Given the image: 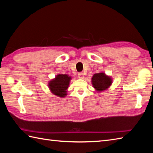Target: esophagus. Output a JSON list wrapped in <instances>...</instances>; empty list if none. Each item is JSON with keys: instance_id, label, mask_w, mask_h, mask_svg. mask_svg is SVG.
Returning a JSON list of instances; mask_svg holds the SVG:
<instances>
[{"instance_id": "esophagus-1", "label": "esophagus", "mask_w": 153, "mask_h": 153, "mask_svg": "<svg viewBox=\"0 0 153 153\" xmlns=\"http://www.w3.org/2000/svg\"><path fill=\"white\" fill-rule=\"evenodd\" d=\"M78 77L80 79H83L84 78V74L82 72H80L78 74Z\"/></svg>"}]
</instances>
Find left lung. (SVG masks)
Segmentation results:
<instances>
[{
  "instance_id": "left-lung-1",
  "label": "left lung",
  "mask_w": 153,
  "mask_h": 153,
  "mask_svg": "<svg viewBox=\"0 0 153 153\" xmlns=\"http://www.w3.org/2000/svg\"><path fill=\"white\" fill-rule=\"evenodd\" d=\"M91 82L94 88L100 92L108 88L112 84V79L105 73H98L93 75Z\"/></svg>"
}]
</instances>
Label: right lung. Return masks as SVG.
I'll return each instance as SVG.
<instances>
[{
    "instance_id": "1",
    "label": "right lung",
    "mask_w": 153,
    "mask_h": 153,
    "mask_svg": "<svg viewBox=\"0 0 153 153\" xmlns=\"http://www.w3.org/2000/svg\"><path fill=\"white\" fill-rule=\"evenodd\" d=\"M71 77L66 74H58L54 79L48 83V87L54 95L64 97L67 95V89L69 87Z\"/></svg>"
}]
</instances>
